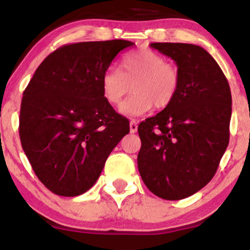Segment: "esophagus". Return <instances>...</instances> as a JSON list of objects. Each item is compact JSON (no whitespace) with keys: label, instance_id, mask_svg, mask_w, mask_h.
Wrapping results in <instances>:
<instances>
[{"label":"esophagus","instance_id":"1","mask_svg":"<svg viewBox=\"0 0 250 250\" xmlns=\"http://www.w3.org/2000/svg\"><path fill=\"white\" fill-rule=\"evenodd\" d=\"M129 125H130V133L134 134L137 131V122L135 121V120H131L130 123H129Z\"/></svg>","mask_w":250,"mask_h":250}]
</instances>
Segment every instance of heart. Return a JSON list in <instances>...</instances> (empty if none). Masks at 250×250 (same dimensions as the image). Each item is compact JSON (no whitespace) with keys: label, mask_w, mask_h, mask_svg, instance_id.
<instances>
[{"label":"heart","mask_w":250,"mask_h":250,"mask_svg":"<svg viewBox=\"0 0 250 250\" xmlns=\"http://www.w3.org/2000/svg\"><path fill=\"white\" fill-rule=\"evenodd\" d=\"M120 70L108 68L101 76L104 99L111 105H119L131 87L133 94L120 107L129 117L141 116L155 108L168 107L180 88V74L161 54L151 49H140L121 59Z\"/></svg>","instance_id":"heart-1"}]
</instances>
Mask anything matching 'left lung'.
<instances>
[{
    "label": "left lung",
    "instance_id": "1",
    "mask_svg": "<svg viewBox=\"0 0 250 250\" xmlns=\"http://www.w3.org/2000/svg\"><path fill=\"white\" fill-rule=\"evenodd\" d=\"M174 60L180 88L168 107L137 131V167L147 188L165 200H182L213 179L229 143L231 94L207 50L189 43H150Z\"/></svg>",
    "mask_w": 250,
    "mask_h": 250
}]
</instances>
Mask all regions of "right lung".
<instances>
[{
	"mask_svg": "<svg viewBox=\"0 0 250 250\" xmlns=\"http://www.w3.org/2000/svg\"><path fill=\"white\" fill-rule=\"evenodd\" d=\"M125 40L63 45L43 60L22 97L20 139L36 176L60 196H77L99 179L129 133L102 94L101 76Z\"/></svg>",
	"mask_w": 250,
	"mask_h": 250,
	"instance_id": "add662e5",
	"label": "right lung"
}]
</instances>
